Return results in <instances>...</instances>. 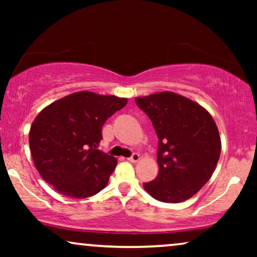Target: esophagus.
<instances>
[{
  "label": "esophagus",
  "instance_id": "obj_1",
  "mask_svg": "<svg viewBox=\"0 0 257 257\" xmlns=\"http://www.w3.org/2000/svg\"><path fill=\"white\" fill-rule=\"evenodd\" d=\"M140 159V156L138 153H133L131 157L128 158V160L131 161V163H137V161H138Z\"/></svg>",
  "mask_w": 257,
  "mask_h": 257
}]
</instances>
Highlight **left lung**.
Returning a JSON list of instances; mask_svg holds the SVG:
<instances>
[{
	"instance_id": "1",
	"label": "left lung",
	"mask_w": 257,
	"mask_h": 257,
	"mask_svg": "<svg viewBox=\"0 0 257 257\" xmlns=\"http://www.w3.org/2000/svg\"><path fill=\"white\" fill-rule=\"evenodd\" d=\"M158 136L159 173L144 188L154 199L177 203L198 193L212 177L221 153L216 124L188 98L160 92L136 98Z\"/></svg>"
}]
</instances>
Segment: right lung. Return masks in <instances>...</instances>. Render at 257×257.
<instances>
[{"instance_id": "1", "label": "right lung", "mask_w": 257, "mask_h": 257, "mask_svg": "<svg viewBox=\"0 0 257 257\" xmlns=\"http://www.w3.org/2000/svg\"><path fill=\"white\" fill-rule=\"evenodd\" d=\"M126 103V98L82 91L45 107L29 133L31 156L43 180L70 198L100 192L117 166L114 157L98 150L101 128Z\"/></svg>"}]
</instances>
